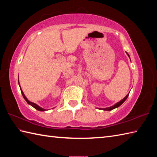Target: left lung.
I'll list each match as a JSON object with an SVG mask.
<instances>
[{
  "label": "left lung",
  "instance_id": "left-lung-1",
  "mask_svg": "<svg viewBox=\"0 0 157 157\" xmlns=\"http://www.w3.org/2000/svg\"><path fill=\"white\" fill-rule=\"evenodd\" d=\"M126 53H127V55H128V56L129 57V55H128V53L127 52H126ZM129 59H130V57H129ZM128 96H129V94H127V95L125 96V97L124 98H123V99L121 100V101H120L119 102H117L116 104H115L114 105H113V106H110V107L103 108V109L98 108V109H101V110H103V111H111V110H113V109H115V108H117V107H119V106H121V105L123 104V103L125 101V100H126L127 98H128Z\"/></svg>",
  "mask_w": 157,
  "mask_h": 157
}]
</instances>
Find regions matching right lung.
I'll return each mask as SVG.
<instances>
[{
    "mask_svg": "<svg viewBox=\"0 0 157 157\" xmlns=\"http://www.w3.org/2000/svg\"><path fill=\"white\" fill-rule=\"evenodd\" d=\"M19 86H20V85H19ZM20 89H21V94H22V95H23V98H24V99L25 100V101L28 102V105H31V106H33V107H34V109H36V110H38V111H46V109H43V108L40 107V106H38V105H36V103H34V102H30V101H29V100H28L27 98H26V96H25V94H23V91H22V90H21V87H20Z\"/></svg>",
    "mask_w": 157,
    "mask_h": 157,
    "instance_id": "add662e5",
    "label": "right lung"
}]
</instances>
